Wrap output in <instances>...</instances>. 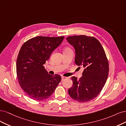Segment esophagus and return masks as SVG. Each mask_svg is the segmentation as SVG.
<instances>
[{"label": "esophagus", "instance_id": "esophagus-1", "mask_svg": "<svg viewBox=\"0 0 126 126\" xmlns=\"http://www.w3.org/2000/svg\"><path fill=\"white\" fill-rule=\"evenodd\" d=\"M67 79V77H65V76H62V81H63V80H65V79Z\"/></svg>", "mask_w": 126, "mask_h": 126}]
</instances>
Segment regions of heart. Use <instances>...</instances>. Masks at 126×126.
I'll use <instances>...</instances> for the list:
<instances>
[{
	"label": "heart",
	"mask_w": 126,
	"mask_h": 126,
	"mask_svg": "<svg viewBox=\"0 0 126 126\" xmlns=\"http://www.w3.org/2000/svg\"><path fill=\"white\" fill-rule=\"evenodd\" d=\"M67 49H69V48H65V50H67Z\"/></svg>",
	"instance_id": "heart-1"
}]
</instances>
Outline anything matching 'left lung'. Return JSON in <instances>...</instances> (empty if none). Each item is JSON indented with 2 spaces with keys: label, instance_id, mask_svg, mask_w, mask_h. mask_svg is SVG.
<instances>
[{
  "label": "left lung",
  "instance_id": "obj_1",
  "mask_svg": "<svg viewBox=\"0 0 126 126\" xmlns=\"http://www.w3.org/2000/svg\"><path fill=\"white\" fill-rule=\"evenodd\" d=\"M66 40L74 47L75 64L84 68L79 79L72 77L73 84L68 89V94L79 102H88L98 96L106 82L108 60L102 46L94 37L73 35L68 36Z\"/></svg>",
  "mask_w": 126,
  "mask_h": 126
}]
</instances>
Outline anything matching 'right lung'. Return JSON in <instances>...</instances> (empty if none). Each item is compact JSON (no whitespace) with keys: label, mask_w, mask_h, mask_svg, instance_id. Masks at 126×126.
<instances>
[{"label":"right lung","mask_w":126,"mask_h":126,"mask_svg":"<svg viewBox=\"0 0 126 126\" xmlns=\"http://www.w3.org/2000/svg\"><path fill=\"white\" fill-rule=\"evenodd\" d=\"M64 38L38 36L28 40L20 48L16 63L17 78L20 86L30 98H48L61 80L60 75L48 74L43 65Z\"/></svg>","instance_id":"obj_1"}]
</instances>
